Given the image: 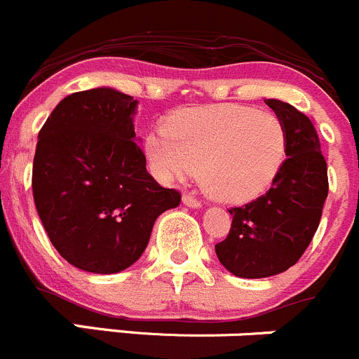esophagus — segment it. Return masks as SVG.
Here are the masks:
<instances>
[{
    "label": "esophagus",
    "mask_w": 359,
    "mask_h": 359,
    "mask_svg": "<svg viewBox=\"0 0 359 359\" xmlns=\"http://www.w3.org/2000/svg\"><path fill=\"white\" fill-rule=\"evenodd\" d=\"M183 204L189 208H201V201H197L196 197L189 196V194H187V196H183Z\"/></svg>",
    "instance_id": "esophagus-1"
}]
</instances>
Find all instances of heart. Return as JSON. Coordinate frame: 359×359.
Wrapping results in <instances>:
<instances>
[{
    "mask_svg": "<svg viewBox=\"0 0 359 359\" xmlns=\"http://www.w3.org/2000/svg\"><path fill=\"white\" fill-rule=\"evenodd\" d=\"M144 153L160 180L189 177L201 167L211 196L241 203L275 180L285 156V130L278 118L247 105L189 109L167 130L149 132Z\"/></svg>",
    "mask_w": 359,
    "mask_h": 359,
    "instance_id": "1",
    "label": "heart"
}]
</instances>
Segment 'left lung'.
Returning a JSON list of instances; mask_svg holds the SVG:
<instances>
[{"instance_id":"obj_1","label":"left lung","mask_w":359,"mask_h":359,"mask_svg":"<svg viewBox=\"0 0 359 359\" xmlns=\"http://www.w3.org/2000/svg\"><path fill=\"white\" fill-rule=\"evenodd\" d=\"M285 130V156L271 189L231 208L227 238L215 245L218 261L241 278H266L294 266L312 241L327 197V165L309 116L266 100Z\"/></svg>"}]
</instances>
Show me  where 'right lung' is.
Instances as JSON below:
<instances>
[{"instance_id":"right-lung-1","label":"right lung","mask_w":359,"mask_h":359,"mask_svg":"<svg viewBox=\"0 0 359 359\" xmlns=\"http://www.w3.org/2000/svg\"><path fill=\"white\" fill-rule=\"evenodd\" d=\"M137 100L111 88L65 97L39 132L33 199L50 243L75 268L118 273L148 245L182 194L146 170L134 141Z\"/></svg>"}]
</instances>
